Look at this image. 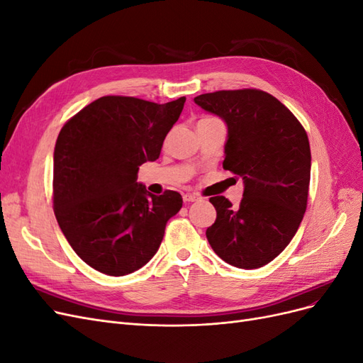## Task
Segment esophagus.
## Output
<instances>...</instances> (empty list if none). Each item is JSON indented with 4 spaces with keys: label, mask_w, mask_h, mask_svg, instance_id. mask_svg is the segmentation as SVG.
I'll use <instances>...</instances> for the list:
<instances>
[{
    "label": "esophagus",
    "mask_w": 363,
    "mask_h": 363,
    "mask_svg": "<svg viewBox=\"0 0 363 363\" xmlns=\"http://www.w3.org/2000/svg\"><path fill=\"white\" fill-rule=\"evenodd\" d=\"M200 196L196 194H184L183 195V201L184 203H192V201H199Z\"/></svg>",
    "instance_id": "esophagus-1"
}]
</instances>
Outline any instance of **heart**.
<instances>
[{
    "label": "heart",
    "mask_w": 363,
    "mask_h": 363,
    "mask_svg": "<svg viewBox=\"0 0 363 363\" xmlns=\"http://www.w3.org/2000/svg\"><path fill=\"white\" fill-rule=\"evenodd\" d=\"M203 119H212V118H211V116H208V118H203Z\"/></svg>",
    "instance_id": "b5f03b06"
}]
</instances>
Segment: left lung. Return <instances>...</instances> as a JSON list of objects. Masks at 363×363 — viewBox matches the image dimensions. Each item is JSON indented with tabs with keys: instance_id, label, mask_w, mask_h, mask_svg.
<instances>
[{
	"instance_id": "8db88e82",
	"label": "left lung",
	"mask_w": 363,
	"mask_h": 363,
	"mask_svg": "<svg viewBox=\"0 0 363 363\" xmlns=\"http://www.w3.org/2000/svg\"><path fill=\"white\" fill-rule=\"evenodd\" d=\"M228 127L224 169L242 177L239 206L212 196L208 244L224 262L255 269L276 259L298 230L311 183V145L304 127L276 96L260 89L195 96Z\"/></svg>"
}]
</instances>
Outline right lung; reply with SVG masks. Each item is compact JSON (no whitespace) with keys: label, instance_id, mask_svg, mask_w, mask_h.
I'll list each match as a JSON object with an SVG mask.
<instances>
[{"label":"right lung","instance_id":"obj_1","mask_svg":"<svg viewBox=\"0 0 363 363\" xmlns=\"http://www.w3.org/2000/svg\"><path fill=\"white\" fill-rule=\"evenodd\" d=\"M184 101L107 95L62 127L54 148V215L77 256L94 269L119 277L144 267L182 208L179 192L152 195L136 179L142 163L159 159Z\"/></svg>","mask_w":363,"mask_h":363}]
</instances>
